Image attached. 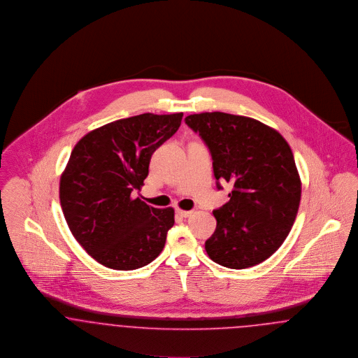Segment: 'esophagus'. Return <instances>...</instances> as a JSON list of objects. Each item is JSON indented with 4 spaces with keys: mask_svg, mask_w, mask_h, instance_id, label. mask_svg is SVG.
<instances>
[{
    "mask_svg": "<svg viewBox=\"0 0 358 358\" xmlns=\"http://www.w3.org/2000/svg\"><path fill=\"white\" fill-rule=\"evenodd\" d=\"M176 213H178L180 217L187 218V217H189L194 211H192V210H182V208H178V210H176Z\"/></svg>",
    "mask_w": 358,
    "mask_h": 358,
    "instance_id": "esophagus-1",
    "label": "esophagus"
}]
</instances>
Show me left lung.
Returning a JSON list of instances; mask_svg holds the SVG:
<instances>
[{"label":"left lung","instance_id":"1","mask_svg":"<svg viewBox=\"0 0 358 358\" xmlns=\"http://www.w3.org/2000/svg\"><path fill=\"white\" fill-rule=\"evenodd\" d=\"M185 121L205 140L215 179L233 185L229 202L213 211L217 227L205 244L208 257L231 269L263 263L287 238L301 203V176L288 143L245 115L205 112Z\"/></svg>","mask_w":358,"mask_h":358}]
</instances>
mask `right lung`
I'll list each match as a JSON object with an SVG mask.
<instances>
[{
    "instance_id": "obj_1",
    "label": "right lung",
    "mask_w": 358,
    "mask_h": 358,
    "mask_svg": "<svg viewBox=\"0 0 358 358\" xmlns=\"http://www.w3.org/2000/svg\"><path fill=\"white\" fill-rule=\"evenodd\" d=\"M183 113H144L86 133L60 176L66 222L98 263L132 271L153 262L175 222L172 207L132 198L148 176L153 152L179 129Z\"/></svg>"
}]
</instances>
